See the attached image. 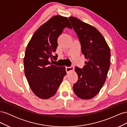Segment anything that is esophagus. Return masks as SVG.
<instances>
[{
  "label": "esophagus",
  "mask_w": 127,
  "mask_h": 127,
  "mask_svg": "<svg viewBox=\"0 0 127 127\" xmlns=\"http://www.w3.org/2000/svg\"><path fill=\"white\" fill-rule=\"evenodd\" d=\"M74 66L67 67L66 68V72H67V73H68V72H69L71 71H72L73 70H74Z\"/></svg>",
  "instance_id": "esophagus-1"
}]
</instances>
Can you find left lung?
<instances>
[{"label": "left lung", "instance_id": "obj_1", "mask_svg": "<svg viewBox=\"0 0 127 127\" xmlns=\"http://www.w3.org/2000/svg\"><path fill=\"white\" fill-rule=\"evenodd\" d=\"M69 19L78 35L82 52L87 60L83 69L75 68L78 78L73 90L79 98L89 99L98 93L105 83L110 65V49L95 27L75 17Z\"/></svg>", "mask_w": 127, "mask_h": 127}]
</instances>
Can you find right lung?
I'll return each instance as SVG.
<instances>
[{"instance_id":"right-lung-1","label":"right lung","mask_w":127,"mask_h":127,"mask_svg":"<svg viewBox=\"0 0 127 127\" xmlns=\"http://www.w3.org/2000/svg\"><path fill=\"white\" fill-rule=\"evenodd\" d=\"M72 26L67 17L56 15L42 25L27 45L24 58V73L29 85L36 96L48 99L54 95L67 74L65 67H57L49 60L58 47L57 40L65 28Z\"/></svg>"}]
</instances>
